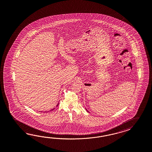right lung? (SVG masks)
Listing matches in <instances>:
<instances>
[{
  "mask_svg": "<svg viewBox=\"0 0 152 152\" xmlns=\"http://www.w3.org/2000/svg\"><path fill=\"white\" fill-rule=\"evenodd\" d=\"M58 104H59V103L58 104V105H57V106H58ZM52 109V110H53V109Z\"/></svg>",
  "mask_w": 152,
  "mask_h": 152,
  "instance_id": "right-lung-1",
  "label": "right lung"
}]
</instances>
